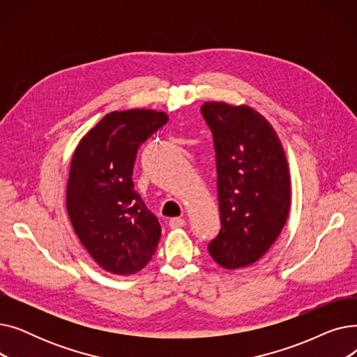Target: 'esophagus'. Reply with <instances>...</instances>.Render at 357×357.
Instances as JSON below:
<instances>
[{"label": "esophagus", "mask_w": 357, "mask_h": 357, "mask_svg": "<svg viewBox=\"0 0 357 357\" xmlns=\"http://www.w3.org/2000/svg\"><path fill=\"white\" fill-rule=\"evenodd\" d=\"M185 226H186V221L181 217H175V218L169 220V227H171V229H181V227H185Z\"/></svg>", "instance_id": "obj_1"}]
</instances>
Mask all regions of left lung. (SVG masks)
<instances>
[{
	"label": "left lung",
	"mask_w": 357,
	"mask_h": 357,
	"mask_svg": "<svg viewBox=\"0 0 357 357\" xmlns=\"http://www.w3.org/2000/svg\"><path fill=\"white\" fill-rule=\"evenodd\" d=\"M213 133L221 230L208 252L226 269L249 266L282 231L289 213L288 163L273 127L248 105L204 102Z\"/></svg>",
	"instance_id": "left-lung-1"
}]
</instances>
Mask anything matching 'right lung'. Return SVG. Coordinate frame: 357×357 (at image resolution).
<instances>
[{
  "label": "right lung",
  "instance_id": "obj_1",
  "mask_svg": "<svg viewBox=\"0 0 357 357\" xmlns=\"http://www.w3.org/2000/svg\"><path fill=\"white\" fill-rule=\"evenodd\" d=\"M167 123L165 112L114 111L81 140L72 158L66 208L75 233L97 264L117 275L143 269L162 229L135 191L137 150Z\"/></svg>",
  "mask_w": 357,
  "mask_h": 357
}]
</instances>
